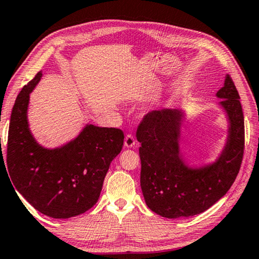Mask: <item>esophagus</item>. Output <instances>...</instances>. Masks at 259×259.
<instances>
[{
  "mask_svg": "<svg viewBox=\"0 0 259 259\" xmlns=\"http://www.w3.org/2000/svg\"><path fill=\"white\" fill-rule=\"evenodd\" d=\"M136 145V140L134 138L133 135H126L125 138H124V147L126 148H131Z\"/></svg>",
  "mask_w": 259,
  "mask_h": 259,
  "instance_id": "esophagus-1",
  "label": "esophagus"
}]
</instances>
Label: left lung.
Wrapping results in <instances>:
<instances>
[{"label":"left lung","instance_id":"8db88e82","mask_svg":"<svg viewBox=\"0 0 259 259\" xmlns=\"http://www.w3.org/2000/svg\"><path fill=\"white\" fill-rule=\"evenodd\" d=\"M216 96L226 113L229 135L221 155L210 164H186L179 147L182 109L153 111L138 126L140 186L147 207L162 217H191L205 211L226 194L238 176L244 151V120L230 75Z\"/></svg>","mask_w":259,"mask_h":259}]
</instances>
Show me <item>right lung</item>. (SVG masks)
Instances as JSON below:
<instances>
[{
	"label": "right lung",
	"mask_w": 259,
	"mask_h": 259,
	"mask_svg": "<svg viewBox=\"0 0 259 259\" xmlns=\"http://www.w3.org/2000/svg\"><path fill=\"white\" fill-rule=\"evenodd\" d=\"M41 77L38 72L23 88L12 108L7 169L12 187L35 209L52 218H71L98 201L109 164L123 146L124 135L116 128L87 124L63 146H41L27 120L29 94Z\"/></svg>",
	"instance_id": "1"
}]
</instances>
